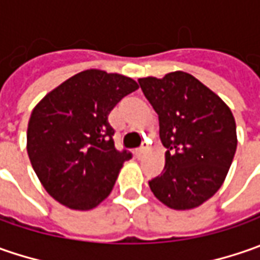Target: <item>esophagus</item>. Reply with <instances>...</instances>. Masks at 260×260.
Wrapping results in <instances>:
<instances>
[{"label": "esophagus", "instance_id": "1", "mask_svg": "<svg viewBox=\"0 0 260 260\" xmlns=\"http://www.w3.org/2000/svg\"><path fill=\"white\" fill-rule=\"evenodd\" d=\"M146 153V147H139V149H136L135 150V156L137 159H140L142 156Z\"/></svg>", "mask_w": 260, "mask_h": 260}]
</instances>
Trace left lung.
I'll return each mask as SVG.
<instances>
[{
	"label": "left lung",
	"mask_w": 260,
	"mask_h": 260,
	"mask_svg": "<svg viewBox=\"0 0 260 260\" xmlns=\"http://www.w3.org/2000/svg\"><path fill=\"white\" fill-rule=\"evenodd\" d=\"M139 84L159 115L168 149L165 169L149 186L169 208H195L224 182L237 147L235 117L218 95L182 71L140 78Z\"/></svg>",
	"instance_id": "8db88e82"
}]
</instances>
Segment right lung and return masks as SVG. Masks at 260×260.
I'll return each instance as SVG.
<instances>
[{"label":"right lung","instance_id":"add662e5","mask_svg":"<svg viewBox=\"0 0 260 260\" xmlns=\"http://www.w3.org/2000/svg\"><path fill=\"white\" fill-rule=\"evenodd\" d=\"M139 88L132 78L88 69L36 105L27 153L45 189L72 210H91L110 195L127 150H117L108 114Z\"/></svg>","mask_w":260,"mask_h":260}]
</instances>
